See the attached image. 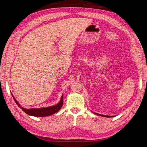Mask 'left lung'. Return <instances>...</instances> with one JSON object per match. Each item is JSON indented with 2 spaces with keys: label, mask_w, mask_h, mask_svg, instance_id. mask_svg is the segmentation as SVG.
<instances>
[{
  "label": "left lung",
  "mask_w": 147,
  "mask_h": 147,
  "mask_svg": "<svg viewBox=\"0 0 147 147\" xmlns=\"http://www.w3.org/2000/svg\"><path fill=\"white\" fill-rule=\"evenodd\" d=\"M94 114H96L97 115H99V116H101V117H113V116H108V115H101V114H99V113H95L94 112Z\"/></svg>",
  "instance_id": "obj_1"
}]
</instances>
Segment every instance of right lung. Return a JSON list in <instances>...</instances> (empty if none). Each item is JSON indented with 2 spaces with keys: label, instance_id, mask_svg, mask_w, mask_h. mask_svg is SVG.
Returning a JSON list of instances; mask_svg holds the SVG:
<instances>
[{
  "label": "right lung",
  "instance_id": "add662e5",
  "mask_svg": "<svg viewBox=\"0 0 147 147\" xmlns=\"http://www.w3.org/2000/svg\"><path fill=\"white\" fill-rule=\"evenodd\" d=\"M12 96L15 100L16 105L20 107L21 109L26 113L27 114L31 115V116H34V117H46V116H49L54 114V113L58 112L61 107H62L63 105V95L61 96L60 100L58 104H57L56 105L53 106H49L47 107H42V108H32L30 109H25L22 107L19 104V102L17 101L16 99L13 96V94Z\"/></svg>",
  "mask_w": 147,
  "mask_h": 147
}]
</instances>
